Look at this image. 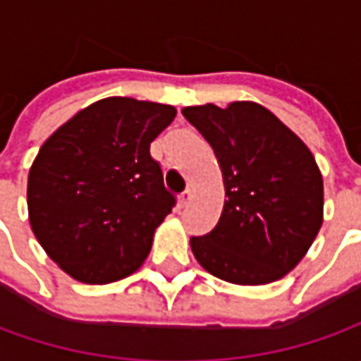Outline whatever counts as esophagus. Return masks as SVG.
I'll return each mask as SVG.
<instances>
[{
	"instance_id": "1",
	"label": "esophagus",
	"mask_w": 361,
	"mask_h": 361,
	"mask_svg": "<svg viewBox=\"0 0 361 361\" xmlns=\"http://www.w3.org/2000/svg\"><path fill=\"white\" fill-rule=\"evenodd\" d=\"M190 199H192V190L187 188V190L178 197V204H180V207H187L188 202H190Z\"/></svg>"
}]
</instances>
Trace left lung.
<instances>
[{"instance_id":"obj_1","label":"left lung","mask_w":361,"mask_h":361,"mask_svg":"<svg viewBox=\"0 0 361 361\" xmlns=\"http://www.w3.org/2000/svg\"><path fill=\"white\" fill-rule=\"evenodd\" d=\"M183 116L213 146L227 197L215 229L190 237L197 261L229 283L285 277L324 223V180L312 150L257 102L187 106Z\"/></svg>"}]
</instances>
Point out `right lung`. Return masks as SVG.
I'll return each mask as SVG.
<instances>
[{"instance_id": "right-lung-1", "label": "right lung", "mask_w": 361, "mask_h": 361, "mask_svg": "<svg viewBox=\"0 0 361 361\" xmlns=\"http://www.w3.org/2000/svg\"><path fill=\"white\" fill-rule=\"evenodd\" d=\"M174 106L112 96L80 110L42 145L27 176L35 239L76 281L112 283L138 269L173 211L150 142Z\"/></svg>"}]
</instances>
